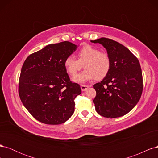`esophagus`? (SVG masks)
<instances>
[{"label": "esophagus", "instance_id": "34e87169", "mask_svg": "<svg viewBox=\"0 0 158 158\" xmlns=\"http://www.w3.org/2000/svg\"><path fill=\"white\" fill-rule=\"evenodd\" d=\"M89 87V85H80L81 89H82V92H84V91L87 90V89H88Z\"/></svg>", "mask_w": 158, "mask_h": 158}]
</instances>
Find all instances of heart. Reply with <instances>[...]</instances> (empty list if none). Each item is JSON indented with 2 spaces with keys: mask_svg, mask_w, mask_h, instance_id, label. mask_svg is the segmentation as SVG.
I'll return each mask as SVG.
<instances>
[{
  "mask_svg": "<svg viewBox=\"0 0 158 158\" xmlns=\"http://www.w3.org/2000/svg\"><path fill=\"white\" fill-rule=\"evenodd\" d=\"M85 70L76 75L73 80L76 83H84L93 80H102L109 73L111 60L106 52H100L95 47L86 45L81 48L77 53V59L72 56L66 57L64 66L67 73L74 76L83 67Z\"/></svg>",
  "mask_w": 158,
  "mask_h": 158,
  "instance_id": "obj_1",
  "label": "heart"
}]
</instances>
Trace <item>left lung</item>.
<instances>
[{"instance_id":"left-lung-1","label":"left lung","mask_w":158,"mask_h":158,"mask_svg":"<svg viewBox=\"0 0 158 158\" xmlns=\"http://www.w3.org/2000/svg\"><path fill=\"white\" fill-rule=\"evenodd\" d=\"M106 49L111 68L101 82L94 85V99L98 114L107 118L125 115L135 107L141 97L143 83L140 64L128 49L119 43L101 37L91 41Z\"/></svg>"}]
</instances>
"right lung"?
Returning a JSON list of instances; mask_svg holds the SVG:
<instances>
[{
	"label": "right lung",
	"instance_id": "right-lung-1",
	"mask_svg": "<svg viewBox=\"0 0 158 158\" xmlns=\"http://www.w3.org/2000/svg\"><path fill=\"white\" fill-rule=\"evenodd\" d=\"M78 45L69 41L49 44L30 55L22 66L19 95L24 107L36 120L59 125L74 112V99L80 86L72 83L64 62Z\"/></svg>",
	"mask_w": 158,
	"mask_h": 158
}]
</instances>
